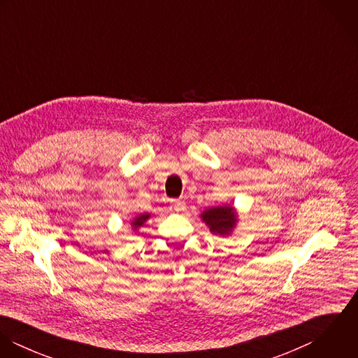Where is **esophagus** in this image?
<instances>
[{
  "mask_svg": "<svg viewBox=\"0 0 358 358\" xmlns=\"http://www.w3.org/2000/svg\"><path fill=\"white\" fill-rule=\"evenodd\" d=\"M172 206L175 210L180 212V210H185L186 209V203L182 201V200H172Z\"/></svg>",
  "mask_w": 358,
  "mask_h": 358,
  "instance_id": "obj_1",
  "label": "esophagus"
}]
</instances>
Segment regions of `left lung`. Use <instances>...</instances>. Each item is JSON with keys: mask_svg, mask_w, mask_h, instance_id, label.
I'll use <instances>...</instances> for the list:
<instances>
[{"mask_svg": "<svg viewBox=\"0 0 358 358\" xmlns=\"http://www.w3.org/2000/svg\"><path fill=\"white\" fill-rule=\"evenodd\" d=\"M201 219L205 224L209 227L210 233L227 237L233 233L237 224V213L233 206L222 205V206H212L205 209L201 213Z\"/></svg>", "mask_w": 358, "mask_h": 358, "instance_id": "1", "label": "left lung"}]
</instances>
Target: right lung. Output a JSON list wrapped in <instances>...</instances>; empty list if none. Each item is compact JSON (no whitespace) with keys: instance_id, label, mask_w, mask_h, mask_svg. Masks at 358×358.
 I'll list each match as a JSON object with an SVG mask.
<instances>
[{"instance_id":"add662e5","label":"right lung","mask_w":358,"mask_h":358,"mask_svg":"<svg viewBox=\"0 0 358 358\" xmlns=\"http://www.w3.org/2000/svg\"><path fill=\"white\" fill-rule=\"evenodd\" d=\"M149 217H150V213H142V215L134 217V220L131 222L132 229H134V230H138L141 226H143V224L148 222Z\"/></svg>"}]
</instances>
